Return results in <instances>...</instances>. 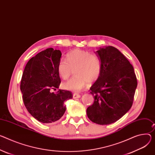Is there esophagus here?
<instances>
[{
  "label": "esophagus",
  "instance_id": "obj_1",
  "mask_svg": "<svg viewBox=\"0 0 155 155\" xmlns=\"http://www.w3.org/2000/svg\"><path fill=\"white\" fill-rule=\"evenodd\" d=\"M80 94H79L78 93H74L73 94V98L74 99H77V98H79V97H80Z\"/></svg>",
  "mask_w": 155,
  "mask_h": 155
}]
</instances>
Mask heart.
Wrapping results in <instances>:
<instances>
[{
  "instance_id": "1",
  "label": "heart",
  "mask_w": 155,
  "mask_h": 155,
  "mask_svg": "<svg viewBox=\"0 0 155 155\" xmlns=\"http://www.w3.org/2000/svg\"><path fill=\"white\" fill-rule=\"evenodd\" d=\"M75 76L63 84L65 90L79 91L89 83L100 78L102 71V64L98 56L89 51L75 49L67 55V61L61 59L58 65L60 77L67 80L73 74Z\"/></svg>"
}]
</instances>
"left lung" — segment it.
Masks as SVG:
<instances>
[{
    "instance_id": "obj_1",
    "label": "left lung",
    "mask_w": 155,
    "mask_h": 155,
    "mask_svg": "<svg viewBox=\"0 0 155 155\" xmlns=\"http://www.w3.org/2000/svg\"><path fill=\"white\" fill-rule=\"evenodd\" d=\"M96 54L101 59L102 71L90 89L94 101L87 114L94 123L108 125L131 108L137 80L132 64L116 48H100Z\"/></svg>"
}]
</instances>
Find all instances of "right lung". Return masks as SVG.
<instances>
[{
  "instance_id": "obj_1",
  "label": "right lung",
  "mask_w": 155,
  "mask_h": 155,
  "mask_svg": "<svg viewBox=\"0 0 155 155\" xmlns=\"http://www.w3.org/2000/svg\"><path fill=\"white\" fill-rule=\"evenodd\" d=\"M62 53L48 48L27 62L20 83L24 104L30 114L42 123H52L60 119L65 111V101L72 99L71 91L59 90L61 82L58 65Z\"/></svg>"
}]
</instances>
